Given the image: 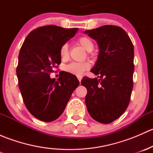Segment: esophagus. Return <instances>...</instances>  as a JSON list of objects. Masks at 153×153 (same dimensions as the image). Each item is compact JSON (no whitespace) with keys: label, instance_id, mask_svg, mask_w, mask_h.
<instances>
[{"label":"esophagus","instance_id":"obj_1","mask_svg":"<svg viewBox=\"0 0 153 153\" xmlns=\"http://www.w3.org/2000/svg\"><path fill=\"white\" fill-rule=\"evenodd\" d=\"M78 81H79L80 82H81V79H82V76H78Z\"/></svg>","mask_w":153,"mask_h":153}]
</instances>
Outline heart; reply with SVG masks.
Returning <instances> with one entry per match:
<instances>
[{
  "instance_id": "obj_1",
  "label": "heart",
  "mask_w": 153,
  "mask_h": 153,
  "mask_svg": "<svg viewBox=\"0 0 153 153\" xmlns=\"http://www.w3.org/2000/svg\"><path fill=\"white\" fill-rule=\"evenodd\" d=\"M78 42L84 49L88 52H90L93 49L94 45L89 38L86 37H81L78 40ZM60 55L62 59H67L69 55V49H68V45L67 44H64L60 49ZM90 64L88 62H72L68 64L65 67V70L72 75L81 76L82 75L86 70L89 69Z\"/></svg>"
}]
</instances>
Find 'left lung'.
Returning <instances> with one entry per match:
<instances>
[{
	"mask_svg": "<svg viewBox=\"0 0 153 153\" xmlns=\"http://www.w3.org/2000/svg\"><path fill=\"white\" fill-rule=\"evenodd\" d=\"M84 33L96 41L99 49L91 69L99 78L84 77L81 80L87 89L86 108L94 120L109 124L124 113L130 101L134 47L126 32L116 26H102Z\"/></svg>",
	"mask_w": 153,
	"mask_h": 153,
	"instance_id": "obj_1",
	"label": "left lung"
}]
</instances>
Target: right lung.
<instances>
[{"instance_id":"obj_1","label":"right lung","mask_w":153,"mask_h":153,"mask_svg":"<svg viewBox=\"0 0 153 153\" xmlns=\"http://www.w3.org/2000/svg\"><path fill=\"white\" fill-rule=\"evenodd\" d=\"M78 30L55 25L39 27L27 35L21 48L16 69L18 85L27 109L40 121L57 119L79 85L76 76L69 72L61 71L58 80L49 76L61 63V47Z\"/></svg>"}]
</instances>
